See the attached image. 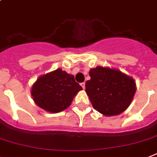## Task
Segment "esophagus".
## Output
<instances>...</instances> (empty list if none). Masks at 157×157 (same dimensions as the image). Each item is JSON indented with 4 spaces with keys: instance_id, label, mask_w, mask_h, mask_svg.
Segmentation results:
<instances>
[{
    "instance_id": "1",
    "label": "esophagus",
    "mask_w": 157,
    "mask_h": 157,
    "mask_svg": "<svg viewBox=\"0 0 157 157\" xmlns=\"http://www.w3.org/2000/svg\"><path fill=\"white\" fill-rule=\"evenodd\" d=\"M85 82H82V83H81V86H82V87L83 88V89H85Z\"/></svg>"
}]
</instances>
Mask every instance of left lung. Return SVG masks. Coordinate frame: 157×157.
<instances>
[{"label":"left lung","mask_w":157,"mask_h":157,"mask_svg":"<svg viewBox=\"0 0 157 157\" xmlns=\"http://www.w3.org/2000/svg\"><path fill=\"white\" fill-rule=\"evenodd\" d=\"M86 93L94 109L104 116L124 112L132 102L136 87L135 80L121 71L98 66L90 70Z\"/></svg>","instance_id":"1"}]
</instances>
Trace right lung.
<instances>
[{
	"mask_svg": "<svg viewBox=\"0 0 157 157\" xmlns=\"http://www.w3.org/2000/svg\"><path fill=\"white\" fill-rule=\"evenodd\" d=\"M82 90L74 75L59 68L40 76L32 86L31 94L39 107L56 113L69 107Z\"/></svg>",
	"mask_w": 157,
	"mask_h": 157,
	"instance_id": "add662e5",
	"label": "right lung"
}]
</instances>
